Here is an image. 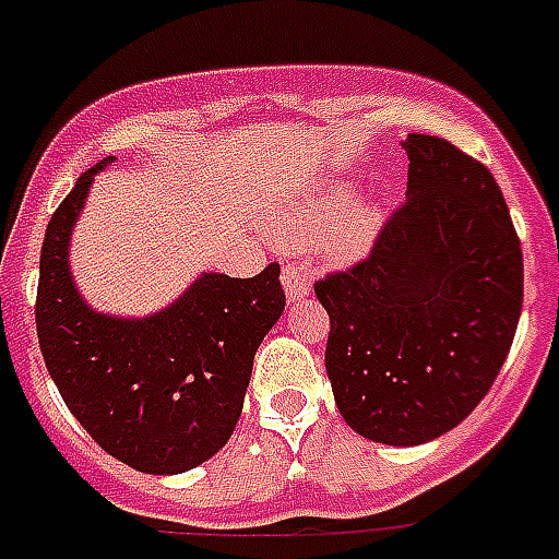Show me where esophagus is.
Masks as SVG:
<instances>
[{
	"instance_id": "esophagus-1",
	"label": "esophagus",
	"mask_w": 559,
	"mask_h": 559,
	"mask_svg": "<svg viewBox=\"0 0 559 559\" xmlns=\"http://www.w3.org/2000/svg\"><path fill=\"white\" fill-rule=\"evenodd\" d=\"M281 284H284V293H287V301H301V298L310 293V278H307V272L296 263H287L284 266V275H281Z\"/></svg>"
}]
</instances>
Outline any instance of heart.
<instances>
[{
  "label": "heart",
  "instance_id": "heart-1",
  "mask_svg": "<svg viewBox=\"0 0 559 559\" xmlns=\"http://www.w3.org/2000/svg\"><path fill=\"white\" fill-rule=\"evenodd\" d=\"M270 231L281 243L319 246L328 261L350 263L371 243L377 214L368 209H354L350 188H333L324 197L281 214Z\"/></svg>",
  "mask_w": 559,
  "mask_h": 559
}]
</instances>
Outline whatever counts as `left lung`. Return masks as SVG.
Returning <instances> with one entry per match:
<instances>
[{
	"mask_svg": "<svg viewBox=\"0 0 559 559\" xmlns=\"http://www.w3.org/2000/svg\"><path fill=\"white\" fill-rule=\"evenodd\" d=\"M406 202L371 254L316 284L331 316L324 368L345 424L417 447L481 403L522 313V249L493 174L408 133Z\"/></svg>",
	"mask_w": 559,
	"mask_h": 559,
	"instance_id": "obj_1",
	"label": "left lung"
}]
</instances>
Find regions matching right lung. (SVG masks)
<instances>
[{
  "label": "right lung",
  "instance_id": "right-lung-1",
  "mask_svg": "<svg viewBox=\"0 0 559 559\" xmlns=\"http://www.w3.org/2000/svg\"><path fill=\"white\" fill-rule=\"evenodd\" d=\"M100 159L51 214L39 252L37 336L46 368L100 450L153 476L186 473L226 447L243 412L254 350L284 313L281 266L254 278L202 272L142 319L98 313L69 270L72 228Z\"/></svg>",
  "mask_w": 559,
  "mask_h": 559
}]
</instances>
